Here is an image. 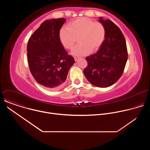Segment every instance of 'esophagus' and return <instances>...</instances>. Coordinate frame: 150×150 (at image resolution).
<instances>
[{"label":"esophagus","instance_id":"obj_1","mask_svg":"<svg viewBox=\"0 0 150 150\" xmlns=\"http://www.w3.org/2000/svg\"><path fill=\"white\" fill-rule=\"evenodd\" d=\"M79 59V57H74V59H75V60L76 62L77 60H78V59Z\"/></svg>","mask_w":150,"mask_h":150}]
</instances>
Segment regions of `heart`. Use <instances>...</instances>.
I'll return each mask as SVG.
<instances>
[{"mask_svg":"<svg viewBox=\"0 0 150 150\" xmlns=\"http://www.w3.org/2000/svg\"><path fill=\"white\" fill-rule=\"evenodd\" d=\"M105 34L102 23L81 17L70 22L67 28H62L59 33V38L63 46L68 50L73 49L78 39L79 44L72 50V54L82 56L98 50Z\"/></svg>","mask_w":150,"mask_h":150,"instance_id":"heart-1","label":"heart"}]
</instances>
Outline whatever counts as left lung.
I'll list each match as a JSON object with an SVG mask.
<instances>
[{"label":"left lung","instance_id":"8db88e82","mask_svg":"<svg viewBox=\"0 0 150 150\" xmlns=\"http://www.w3.org/2000/svg\"><path fill=\"white\" fill-rule=\"evenodd\" d=\"M100 18L105 28V39L96 53L85 58L88 65L83 74L91 83L105 88L121 77L128 54L125 37L119 28L109 19Z\"/></svg>","mask_w":150,"mask_h":150}]
</instances>
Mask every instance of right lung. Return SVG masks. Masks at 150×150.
<instances>
[{
    "mask_svg": "<svg viewBox=\"0 0 150 150\" xmlns=\"http://www.w3.org/2000/svg\"><path fill=\"white\" fill-rule=\"evenodd\" d=\"M65 21L63 18L45 21L31 35L27 45L32 75L38 83L50 90L62 87L75 63L59 38L60 30Z\"/></svg>",
    "mask_w": 150,
    "mask_h": 150,
    "instance_id": "add662e5",
    "label": "right lung"
}]
</instances>
